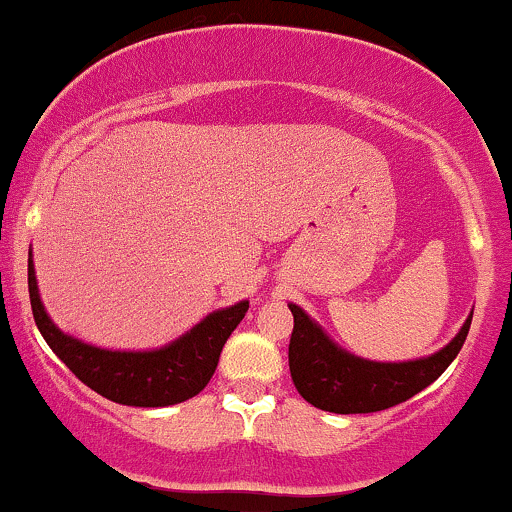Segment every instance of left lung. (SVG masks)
Masks as SVG:
<instances>
[{
  "label": "left lung",
  "instance_id": "obj_1",
  "mask_svg": "<svg viewBox=\"0 0 512 512\" xmlns=\"http://www.w3.org/2000/svg\"><path fill=\"white\" fill-rule=\"evenodd\" d=\"M288 307L293 312L288 367L295 389L315 408L338 415L393 408L427 389L460 353L472 324L470 315L446 348L422 360L372 362L338 348L298 305Z\"/></svg>",
  "mask_w": 512,
  "mask_h": 512
}]
</instances>
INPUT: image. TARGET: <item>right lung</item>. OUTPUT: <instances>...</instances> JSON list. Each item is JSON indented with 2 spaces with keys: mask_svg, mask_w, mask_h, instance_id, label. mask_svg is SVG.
Segmentation results:
<instances>
[{
  "mask_svg": "<svg viewBox=\"0 0 512 512\" xmlns=\"http://www.w3.org/2000/svg\"><path fill=\"white\" fill-rule=\"evenodd\" d=\"M28 293L35 324L59 360L92 391L135 408L176 405L205 389L219 365L226 338L250 307L248 300H240L207 315L169 346L131 353L90 346L54 326L40 300L33 257H28Z\"/></svg>",
  "mask_w": 512,
  "mask_h": 512,
  "instance_id": "add662e5",
  "label": "right lung"
}]
</instances>
